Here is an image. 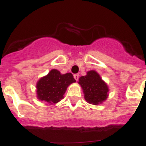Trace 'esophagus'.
I'll use <instances>...</instances> for the list:
<instances>
[{
    "label": "esophagus",
    "instance_id": "34e87169",
    "mask_svg": "<svg viewBox=\"0 0 146 146\" xmlns=\"http://www.w3.org/2000/svg\"><path fill=\"white\" fill-rule=\"evenodd\" d=\"M73 77H74V78L76 79V80L78 81V74H75L74 76H73Z\"/></svg>",
    "mask_w": 146,
    "mask_h": 146
}]
</instances>
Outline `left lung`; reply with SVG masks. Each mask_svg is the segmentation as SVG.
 I'll use <instances>...</instances> for the list:
<instances>
[{
	"label": "left lung",
	"mask_w": 146,
	"mask_h": 146,
	"mask_svg": "<svg viewBox=\"0 0 146 146\" xmlns=\"http://www.w3.org/2000/svg\"><path fill=\"white\" fill-rule=\"evenodd\" d=\"M78 83L82 87L84 99L87 103L101 104L108 98V85L96 70H90L86 76H81Z\"/></svg>",
	"instance_id": "left-lung-1"
}]
</instances>
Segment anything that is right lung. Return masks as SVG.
<instances>
[{
  "label": "right lung",
  "instance_id": "obj_1",
  "mask_svg": "<svg viewBox=\"0 0 146 146\" xmlns=\"http://www.w3.org/2000/svg\"><path fill=\"white\" fill-rule=\"evenodd\" d=\"M76 82L72 73L62 74L56 69H52L46 76L36 82V98L49 104H54L64 98L67 88Z\"/></svg>",
  "mask_w": 146,
  "mask_h": 146
}]
</instances>
